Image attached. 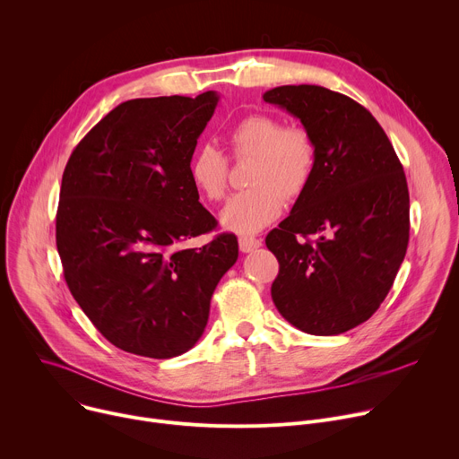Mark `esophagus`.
<instances>
[{
	"label": "esophagus",
	"mask_w": 459,
	"mask_h": 459,
	"mask_svg": "<svg viewBox=\"0 0 459 459\" xmlns=\"http://www.w3.org/2000/svg\"><path fill=\"white\" fill-rule=\"evenodd\" d=\"M238 243H239V250H241V252H252V250H255V248L261 247V239H255V238H252V236H241V238L238 239Z\"/></svg>",
	"instance_id": "34e87169"
}]
</instances>
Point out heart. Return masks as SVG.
<instances>
[{
    "mask_svg": "<svg viewBox=\"0 0 459 459\" xmlns=\"http://www.w3.org/2000/svg\"><path fill=\"white\" fill-rule=\"evenodd\" d=\"M229 143L234 158L252 156L247 190L234 194L220 214L223 229L254 234L271 225L285 209L287 198L299 195L316 167V145L308 130L283 126L267 114H252L232 126ZM192 186L205 200L220 202L227 192L229 161L223 152L207 143L188 161Z\"/></svg>",
    "mask_w": 459,
    "mask_h": 459,
    "instance_id": "obj_1",
    "label": "heart"
}]
</instances>
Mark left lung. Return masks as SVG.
Wrapping results in <instances>:
<instances>
[{"mask_svg": "<svg viewBox=\"0 0 459 459\" xmlns=\"http://www.w3.org/2000/svg\"><path fill=\"white\" fill-rule=\"evenodd\" d=\"M264 100L298 117L316 145L307 188L265 239L280 264L273 301L296 329L336 336L379 308L403 264L407 178L381 125L349 96L283 85Z\"/></svg>", "mask_w": 459, "mask_h": 459, "instance_id": "1", "label": "left lung"}]
</instances>
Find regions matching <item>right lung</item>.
<instances>
[{
    "mask_svg": "<svg viewBox=\"0 0 459 459\" xmlns=\"http://www.w3.org/2000/svg\"><path fill=\"white\" fill-rule=\"evenodd\" d=\"M218 101L214 91L128 100L65 167L56 216L65 281L96 329L125 352L167 359L192 349L216 285L238 259L234 234L183 247L216 229L188 161Z\"/></svg>",
    "mask_w": 459,
    "mask_h": 459,
    "instance_id": "add662e5",
    "label": "right lung"
}]
</instances>
